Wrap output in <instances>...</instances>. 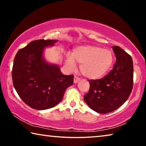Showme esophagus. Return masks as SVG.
<instances>
[{
  "label": "esophagus",
  "mask_w": 146,
  "mask_h": 146,
  "mask_svg": "<svg viewBox=\"0 0 146 146\" xmlns=\"http://www.w3.org/2000/svg\"><path fill=\"white\" fill-rule=\"evenodd\" d=\"M79 80H80L79 78L77 77V76H75V77H74V83H77Z\"/></svg>",
  "instance_id": "obj_1"
}]
</instances>
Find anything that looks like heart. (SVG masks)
<instances>
[{"instance_id": "1", "label": "heart", "mask_w": 146, "mask_h": 146, "mask_svg": "<svg viewBox=\"0 0 146 146\" xmlns=\"http://www.w3.org/2000/svg\"><path fill=\"white\" fill-rule=\"evenodd\" d=\"M113 61L110 50L97 46H79L74 48L71 55H66V63L69 68L75 69V62H78L82 75L91 79L102 77L109 70Z\"/></svg>"}]
</instances>
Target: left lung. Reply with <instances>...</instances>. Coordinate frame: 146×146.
Here are the masks:
<instances>
[{
  "label": "left lung",
  "mask_w": 146,
  "mask_h": 146,
  "mask_svg": "<svg viewBox=\"0 0 146 146\" xmlns=\"http://www.w3.org/2000/svg\"><path fill=\"white\" fill-rule=\"evenodd\" d=\"M116 61L107 75L100 79L88 80L90 90L84 100L90 108L101 114L112 112L127 100L133 87V62L129 54L113 46Z\"/></svg>",
  "instance_id": "8db88e82"
}]
</instances>
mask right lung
I'll return each instance as SVG.
<instances>
[{
	"label": "right lung",
	"instance_id": "obj_1",
	"mask_svg": "<svg viewBox=\"0 0 146 146\" xmlns=\"http://www.w3.org/2000/svg\"><path fill=\"white\" fill-rule=\"evenodd\" d=\"M56 41H32L19 50L13 60V86L24 103L34 109L45 110L57 105L66 90L73 84V75H63L58 66L48 64L43 57L44 48Z\"/></svg>",
	"mask_w": 146,
	"mask_h": 146
}]
</instances>
